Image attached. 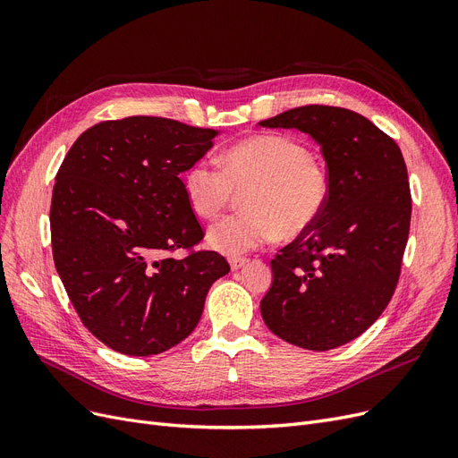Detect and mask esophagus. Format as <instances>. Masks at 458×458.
Listing matches in <instances>:
<instances>
[{
	"mask_svg": "<svg viewBox=\"0 0 458 458\" xmlns=\"http://www.w3.org/2000/svg\"><path fill=\"white\" fill-rule=\"evenodd\" d=\"M249 264V259H243V257H232L230 259V268L235 272V270H242L243 267H247Z\"/></svg>",
	"mask_w": 458,
	"mask_h": 458,
	"instance_id": "34e87169",
	"label": "esophagus"
}]
</instances>
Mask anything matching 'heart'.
<instances>
[{"mask_svg": "<svg viewBox=\"0 0 458 458\" xmlns=\"http://www.w3.org/2000/svg\"><path fill=\"white\" fill-rule=\"evenodd\" d=\"M211 161H196L184 173V194L191 211L215 218L226 211L235 191L243 213L218 220L208 232L211 249L228 257L264 243L297 238L312 226L329 199V173L299 140L285 135H255L232 144Z\"/></svg>", "mask_w": 458, "mask_h": 458, "instance_id": "1", "label": "heart"}]
</instances>
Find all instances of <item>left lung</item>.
<instances>
[{
  "label": "left lung",
  "instance_id": "8db88e82",
  "mask_svg": "<svg viewBox=\"0 0 458 458\" xmlns=\"http://www.w3.org/2000/svg\"><path fill=\"white\" fill-rule=\"evenodd\" d=\"M259 125L310 135L329 173L326 209L270 262L262 319L289 344L338 348L380 318L400 277L411 225L402 150L373 122L346 108L310 105Z\"/></svg>",
  "mask_w": 458,
  "mask_h": 458
}]
</instances>
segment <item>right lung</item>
Returning <instances> with one entry per match:
<instances>
[{"label": "right lung", "instance_id": "add662e5", "mask_svg": "<svg viewBox=\"0 0 458 458\" xmlns=\"http://www.w3.org/2000/svg\"><path fill=\"white\" fill-rule=\"evenodd\" d=\"M218 135L167 117L102 122L81 132L56 173V272L83 326L125 356H154L182 343L209 287L230 272L215 250L165 257L203 238L179 174Z\"/></svg>", "mask_w": 458, "mask_h": 458}]
</instances>
